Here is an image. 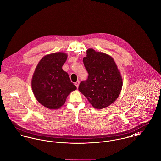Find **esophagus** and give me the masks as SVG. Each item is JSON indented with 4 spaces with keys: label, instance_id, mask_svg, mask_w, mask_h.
Instances as JSON below:
<instances>
[{
    "label": "esophagus",
    "instance_id": "34e87169",
    "mask_svg": "<svg viewBox=\"0 0 161 161\" xmlns=\"http://www.w3.org/2000/svg\"><path fill=\"white\" fill-rule=\"evenodd\" d=\"M80 85V81H77L76 83H75V85L76 86V87H78V86Z\"/></svg>",
    "mask_w": 161,
    "mask_h": 161
}]
</instances>
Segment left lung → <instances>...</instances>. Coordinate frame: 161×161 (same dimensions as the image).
I'll use <instances>...</instances> for the list:
<instances>
[{"instance_id": "obj_1", "label": "left lung", "mask_w": 161, "mask_h": 161, "mask_svg": "<svg viewBox=\"0 0 161 161\" xmlns=\"http://www.w3.org/2000/svg\"><path fill=\"white\" fill-rule=\"evenodd\" d=\"M83 62L88 72L86 81H81L79 91L93 107L102 109L118 97L123 86L119 70L110 56L89 48Z\"/></svg>"}]
</instances>
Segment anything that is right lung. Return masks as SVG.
<instances>
[{"label":"right lung","mask_w":161,"mask_h":161,"mask_svg":"<svg viewBox=\"0 0 161 161\" xmlns=\"http://www.w3.org/2000/svg\"><path fill=\"white\" fill-rule=\"evenodd\" d=\"M67 58V54L62 52L46 55L33 74V93L40 103L50 110L61 107L69 94L76 89L68 74L62 70Z\"/></svg>","instance_id":"right-lung-1"}]
</instances>
